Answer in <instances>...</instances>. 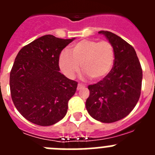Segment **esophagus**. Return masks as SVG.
I'll return each instance as SVG.
<instances>
[{"label": "esophagus", "instance_id": "esophagus-1", "mask_svg": "<svg viewBox=\"0 0 155 155\" xmlns=\"http://www.w3.org/2000/svg\"><path fill=\"white\" fill-rule=\"evenodd\" d=\"M84 87V85H83V84H78V87H77V89L80 90V89H81L82 87Z\"/></svg>", "mask_w": 155, "mask_h": 155}]
</instances>
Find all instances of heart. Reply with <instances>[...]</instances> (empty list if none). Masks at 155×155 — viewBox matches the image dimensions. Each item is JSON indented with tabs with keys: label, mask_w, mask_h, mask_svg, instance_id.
<instances>
[{
	"label": "heart",
	"mask_w": 155,
	"mask_h": 155,
	"mask_svg": "<svg viewBox=\"0 0 155 155\" xmlns=\"http://www.w3.org/2000/svg\"><path fill=\"white\" fill-rule=\"evenodd\" d=\"M63 51L59 57V66L64 74L73 79L82 71L91 80L98 81L112 71L115 61L113 45L108 41L83 39Z\"/></svg>",
	"instance_id": "b5f03b06"
}]
</instances>
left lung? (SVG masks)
Segmentation results:
<instances>
[{"label":"left lung","instance_id":"8db88e82","mask_svg":"<svg viewBox=\"0 0 155 155\" xmlns=\"http://www.w3.org/2000/svg\"><path fill=\"white\" fill-rule=\"evenodd\" d=\"M98 33L113 45L115 61L103 80L88 86L90 95L85 105L92 118L110 124L124 119L136 106L140 96L143 73L132 46L111 31Z\"/></svg>","mask_w":155,"mask_h":155}]
</instances>
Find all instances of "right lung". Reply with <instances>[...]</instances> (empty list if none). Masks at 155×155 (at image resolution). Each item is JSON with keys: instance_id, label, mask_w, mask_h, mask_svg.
<instances>
[{"instance_id": "right-lung-1", "label": "right lung", "mask_w": 155, "mask_h": 155, "mask_svg": "<svg viewBox=\"0 0 155 155\" xmlns=\"http://www.w3.org/2000/svg\"><path fill=\"white\" fill-rule=\"evenodd\" d=\"M74 39L39 37L18 53L10 73L12 101L23 117L39 126H51L67 114L78 82L60 72L61 51Z\"/></svg>"}]
</instances>
